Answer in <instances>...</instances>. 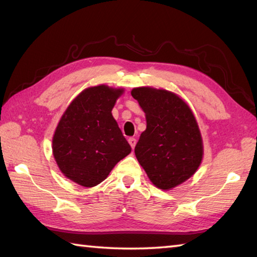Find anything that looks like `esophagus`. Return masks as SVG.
<instances>
[{
  "mask_svg": "<svg viewBox=\"0 0 257 257\" xmlns=\"http://www.w3.org/2000/svg\"><path fill=\"white\" fill-rule=\"evenodd\" d=\"M128 142H129V144H130V146H132V148H135V146H136V143H137L136 138L130 137V138L128 139Z\"/></svg>",
  "mask_w": 257,
  "mask_h": 257,
  "instance_id": "1",
  "label": "esophagus"
}]
</instances>
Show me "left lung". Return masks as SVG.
<instances>
[{
    "instance_id": "left-lung-1",
    "label": "left lung",
    "mask_w": 257,
    "mask_h": 257,
    "mask_svg": "<svg viewBox=\"0 0 257 257\" xmlns=\"http://www.w3.org/2000/svg\"><path fill=\"white\" fill-rule=\"evenodd\" d=\"M146 114L147 127L135 154L153 184L173 189L201 164L203 145L192 111L179 95L166 90L136 87L132 91Z\"/></svg>"
}]
</instances>
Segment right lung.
Listing matches in <instances>:
<instances>
[{
	"mask_svg": "<svg viewBox=\"0 0 257 257\" xmlns=\"http://www.w3.org/2000/svg\"><path fill=\"white\" fill-rule=\"evenodd\" d=\"M122 88H85L65 111L53 138V154L62 173L85 188L100 184L132 152L112 116Z\"/></svg>",
	"mask_w": 257,
	"mask_h": 257,
	"instance_id": "right-lung-1",
	"label": "right lung"
}]
</instances>
